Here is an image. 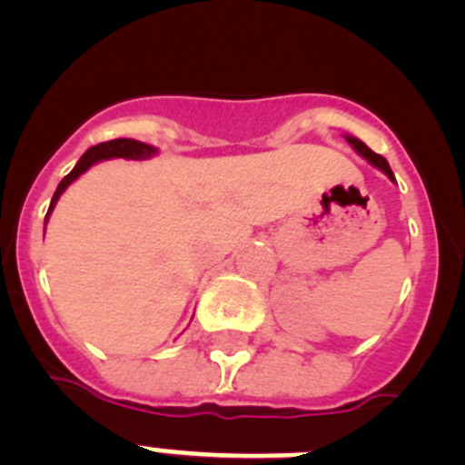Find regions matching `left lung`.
<instances>
[{
	"mask_svg": "<svg viewBox=\"0 0 465 465\" xmlns=\"http://www.w3.org/2000/svg\"><path fill=\"white\" fill-rule=\"evenodd\" d=\"M346 140H348V142H351V146H352V149H355V151H357V153H360V155H361V158H366V160H369V163H371V164H373V167L382 169V172H384V173H387V176L391 178V181H393V183H395V178H393V172H391L389 163H387V160H384V158H382V155H380V153H375V151H371V149H369V146H366V144H364V142H361V140H357V137H352V135H346Z\"/></svg>",
	"mask_w": 465,
	"mask_h": 465,
	"instance_id": "obj_1",
	"label": "left lung"
}]
</instances>
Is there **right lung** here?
<instances>
[{
    "mask_svg": "<svg viewBox=\"0 0 465 465\" xmlns=\"http://www.w3.org/2000/svg\"><path fill=\"white\" fill-rule=\"evenodd\" d=\"M155 151H158L155 146L144 144V142H137V140H128V137H117V140L101 142V144L90 146V149H87L85 153L81 155V160L76 163V167L72 169V172L67 173L65 178H63L61 185H58L56 192H54L52 205H49V213H47V217H45V223H47V219H49V214H52L54 205H56V201L61 199L63 192L67 190V185H72V183H74L83 172H87L92 164H96L99 160H108V158L146 160V158H151V155H155Z\"/></svg>",
    "mask_w": 465,
    "mask_h": 465,
    "instance_id": "obj_1",
    "label": "right lung"
}]
</instances>
